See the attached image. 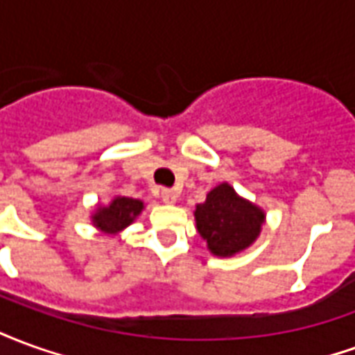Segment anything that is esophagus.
<instances>
[{"label": "esophagus", "instance_id": "obj_1", "mask_svg": "<svg viewBox=\"0 0 355 355\" xmlns=\"http://www.w3.org/2000/svg\"><path fill=\"white\" fill-rule=\"evenodd\" d=\"M159 198L163 200V203H169V205H173V203L177 201V193L173 192V190H167V188H163L162 192H159Z\"/></svg>", "mask_w": 355, "mask_h": 355}]
</instances>
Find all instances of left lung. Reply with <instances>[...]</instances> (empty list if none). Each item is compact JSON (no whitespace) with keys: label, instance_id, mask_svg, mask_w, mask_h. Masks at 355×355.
Returning <instances> with one entry per match:
<instances>
[{"label":"left lung","instance_id":"obj_1","mask_svg":"<svg viewBox=\"0 0 355 355\" xmlns=\"http://www.w3.org/2000/svg\"><path fill=\"white\" fill-rule=\"evenodd\" d=\"M196 226L207 241V249L216 257H234L253 245L261 236L266 215L259 205L243 200L228 182L207 193L196 205Z\"/></svg>","mask_w":355,"mask_h":355}]
</instances>
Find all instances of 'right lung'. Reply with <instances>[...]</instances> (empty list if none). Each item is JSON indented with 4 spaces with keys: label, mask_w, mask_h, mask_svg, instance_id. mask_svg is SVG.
I'll return each mask as SVG.
<instances>
[{
    "label": "right lung",
    "mask_w": 355,
    "mask_h": 355,
    "mask_svg": "<svg viewBox=\"0 0 355 355\" xmlns=\"http://www.w3.org/2000/svg\"><path fill=\"white\" fill-rule=\"evenodd\" d=\"M144 209V203L140 200L117 196L110 201L106 207H96L93 218V224L104 234H117L123 228H127L132 220L140 215V211Z\"/></svg>",
    "instance_id": "right-lung-1"
}]
</instances>
